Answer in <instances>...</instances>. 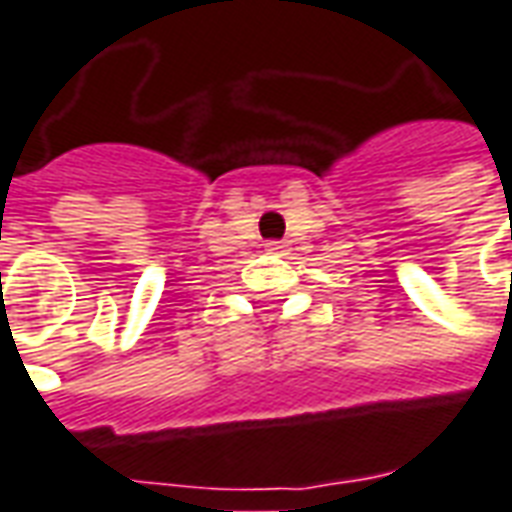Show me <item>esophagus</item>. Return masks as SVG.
<instances>
[{
    "label": "esophagus",
    "mask_w": 512,
    "mask_h": 512,
    "mask_svg": "<svg viewBox=\"0 0 512 512\" xmlns=\"http://www.w3.org/2000/svg\"><path fill=\"white\" fill-rule=\"evenodd\" d=\"M266 246L271 255H285V252H288V244H285V241H268Z\"/></svg>",
    "instance_id": "34e87169"
}]
</instances>
